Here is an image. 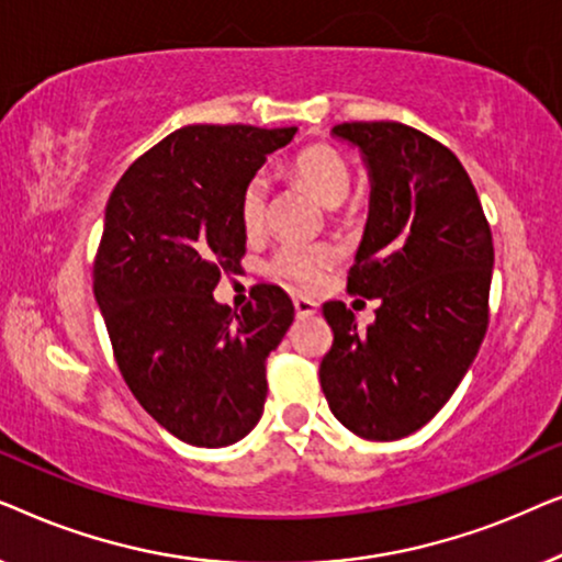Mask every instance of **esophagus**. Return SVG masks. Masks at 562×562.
Returning <instances> with one entry per match:
<instances>
[{"label":"esophagus","mask_w":562,"mask_h":562,"mask_svg":"<svg viewBox=\"0 0 562 562\" xmlns=\"http://www.w3.org/2000/svg\"><path fill=\"white\" fill-rule=\"evenodd\" d=\"M294 310H296V317H312V314H317V302H312V299L306 296H296L294 299Z\"/></svg>","instance_id":"esophagus-1"}]
</instances>
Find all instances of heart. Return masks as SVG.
<instances>
[{
	"instance_id": "1",
	"label": "heart",
	"mask_w": 562,
	"mask_h": 562,
	"mask_svg": "<svg viewBox=\"0 0 562 562\" xmlns=\"http://www.w3.org/2000/svg\"><path fill=\"white\" fill-rule=\"evenodd\" d=\"M289 176L329 210L340 206L352 189L348 160L327 143H314L299 150L289 164ZM237 214H240V225L248 235H256L266 227L268 181L263 176H252L245 183L240 202H237ZM335 258L337 250L327 243H283L268 260V271L296 289H314L333 268Z\"/></svg>"
}]
</instances>
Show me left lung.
<instances>
[{
	"mask_svg": "<svg viewBox=\"0 0 562 562\" xmlns=\"http://www.w3.org/2000/svg\"><path fill=\"white\" fill-rule=\"evenodd\" d=\"M363 150L371 214L348 291L379 299L358 329L342 302L322 306L333 348L319 363L329 409L363 440L417 432L448 404L488 329L494 240L456 153L402 122H342Z\"/></svg>",
	"mask_w": 562,
	"mask_h": 562,
	"instance_id": "obj_1",
	"label": "left lung"
}]
</instances>
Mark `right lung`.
I'll use <instances>...</instances> for the list:
<instances>
[{
  "label": "right lung",
  "instance_id": "1",
  "mask_svg": "<svg viewBox=\"0 0 562 562\" xmlns=\"http://www.w3.org/2000/svg\"><path fill=\"white\" fill-rule=\"evenodd\" d=\"M296 127L189 125L122 173L104 212L94 296L120 373L145 412L179 440L225 448L258 425L266 358L294 322L273 283L233 312L214 302L240 271V191Z\"/></svg>",
  "mask_w": 562,
  "mask_h": 562
}]
</instances>
